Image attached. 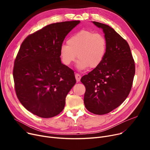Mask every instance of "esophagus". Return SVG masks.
I'll list each match as a JSON object with an SVG mask.
<instances>
[{
	"mask_svg": "<svg viewBox=\"0 0 150 150\" xmlns=\"http://www.w3.org/2000/svg\"><path fill=\"white\" fill-rule=\"evenodd\" d=\"M75 78L76 82H79L81 80V75L79 74H75Z\"/></svg>",
	"mask_w": 150,
	"mask_h": 150,
	"instance_id": "obj_1",
	"label": "esophagus"
}]
</instances>
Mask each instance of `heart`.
<instances>
[{
    "instance_id": "b5f03b06",
    "label": "heart",
    "mask_w": 150,
    "mask_h": 150,
    "mask_svg": "<svg viewBox=\"0 0 150 150\" xmlns=\"http://www.w3.org/2000/svg\"><path fill=\"white\" fill-rule=\"evenodd\" d=\"M107 52V41L100 33H95L88 30H81L70 36L67 44L59 49L62 63L69 66L78 57L76 68L79 70L94 69L103 61Z\"/></svg>"
}]
</instances>
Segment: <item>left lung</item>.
<instances>
[{"label":"left lung","instance_id":"obj_1","mask_svg":"<svg viewBox=\"0 0 150 150\" xmlns=\"http://www.w3.org/2000/svg\"><path fill=\"white\" fill-rule=\"evenodd\" d=\"M92 22L103 30L107 52L101 64L83 76L81 81L86 87V108L94 114L103 115L119 107L128 96L135 74V64L126 40L109 25Z\"/></svg>","mask_w":150,"mask_h":150}]
</instances>
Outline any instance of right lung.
I'll use <instances>...</instances> for the list:
<instances>
[{
  "instance_id": "obj_1",
  "label": "right lung",
  "mask_w": 150,
  "mask_h": 150,
  "mask_svg": "<svg viewBox=\"0 0 150 150\" xmlns=\"http://www.w3.org/2000/svg\"><path fill=\"white\" fill-rule=\"evenodd\" d=\"M80 22L52 23L28 36L21 45L13 69L15 91L23 107L38 117L59 114L76 83L74 71L61 62L59 49Z\"/></svg>"
}]
</instances>
